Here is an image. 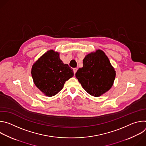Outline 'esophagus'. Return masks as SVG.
I'll use <instances>...</instances> for the list:
<instances>
[{
	"label": "esophagus",
	"instance_id": "34e87169",
	"mask_svg": "<svg viewBox=\"0 0 146 146\" xmlns=\"http://www.w3.org/2000/svg\"><path fill=\"white\" fill-rule=\"evenodd\" d=\"M77 68H73V72H74V74H76V73L77 72Z\"/></svg>",
	"mask_w": 146,
	"mask_h": 146
}]
</instances>
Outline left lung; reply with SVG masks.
<instances>
[{
  "label": "left lung",
  "instance_id": "obj_1",
  "mask_svg": "<svg viewBox=\"0 0 146 146\" xmlns=\"http://www.w3.org/2000/svg\"><path fill=\"white\" fill-rule=\"evenodd\" d=\"M76 77L90 95L99 97L113 86L115 71L105 52L98 50L85 56Z\"/></svg>",
  "mask_w": 146,
  "mask_h": 146
}]
</instances>
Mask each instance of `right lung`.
Masks as SVG:
<instances>
[{"label":"right lung","instance_id":"obj_1","mask_svg":"<svg viewBox=\"0 0 146 146\" xmlns=\"http://www.w3.org/2000/svg\"><path fill=\"white\" fill-rule=\"evenodd\" d=\"M31 74L35 86L48 96L57 94L65 82L74 75L73 69L64 64L59 54L52 50L43 54L33 65Z\"/></svg>","mask_w":146,"mask_h":146}]
</instances>
